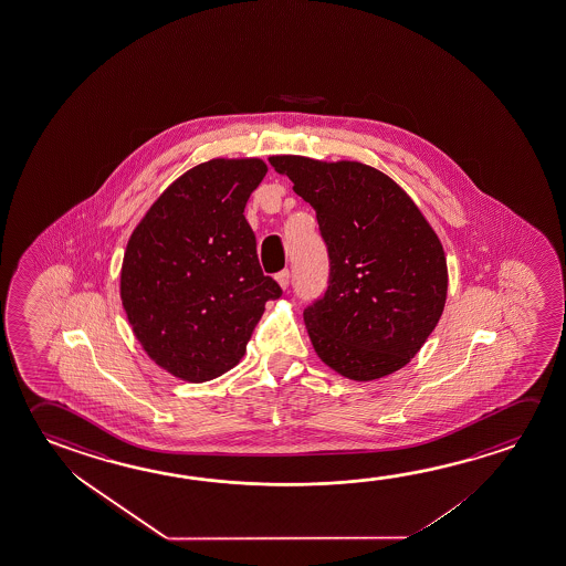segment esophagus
Masks as SVG:
<instances>
[{
	"mask_svg": "<svg viewBox=\"0 0 566 566\" xmlns=\"http://www.w3.org/2000/svg\"><path fill=\"white\" fill-rule=\"evenodd\" d=\"M276 282H279L282 287L290 286V270H280L279 274H276Z\"/></svg>",
	"mask_w": 566,
	"mask_h": 566,
	"instance_id": "esophagus-1",
	"label": "esophagus"
}]
</instances>
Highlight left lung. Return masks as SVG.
Masks as SVG:
<instances>
[{
  "mask_svg": "<svg viewBox=\"0 0 566 566\" xmlns=\"http://www.w3.org/2000/svg\"><path fill=\"white\" fill-rule=\"evenodd\" d=\"M315 209L329 254L323 296L304 310L315 353L350 380L408 365L443 314V244L391 178L360 163L270 157Z\"/></svg>",
  "mask_w": 566,
  "mask_h": 566,
  "instance_id": "1",
  "label": "left lung"
}]
</instances>
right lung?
<instances>
[{"label":"right lung","mask_w":566,"mask_h":566,"mask_svg":"<svg viewBox=\"0 0 566 566\" xmlns=\"http://www.w3.org/2000/svg\"><path fill=\"white\" fill-rule=\"evenodd\" d=\"M266 170L259 158L193 166L130 235L123 307L148 357L170 375L206 382L233 368L264 304L282 296L243 216Z\"/></svg>","instance_id":"add662e5"}]
</instances>
